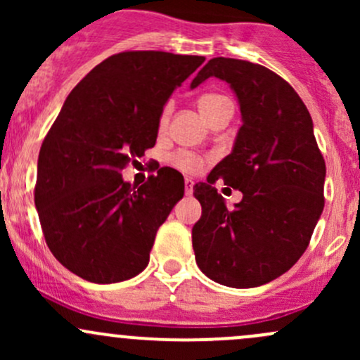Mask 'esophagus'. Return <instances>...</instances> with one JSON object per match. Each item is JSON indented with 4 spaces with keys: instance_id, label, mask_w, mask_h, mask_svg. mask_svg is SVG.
<instances>
[{
    "instance_id": "1",
    "label": "esophagus",
    "mask_w": 360,
    "mask_h": 360,
    "mask_svg": "<svg viewBox=\"0 0 360 360\" xmlns=\"http://www.w3.org/2000/svg\"><path fill=\"white\" fill-rule=\"evenodd\" d=\"M193 181L191 179H188L186 177V181H184V190H186V195H191L193 193Z\"/></svg>"
}]
</instances>
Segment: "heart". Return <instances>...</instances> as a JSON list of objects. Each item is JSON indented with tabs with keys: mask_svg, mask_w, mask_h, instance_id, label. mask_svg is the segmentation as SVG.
<instances>
[{
	"mask_svg": "<svg viewBox=\"0 0 360 360\" xmlns=\"http://www.w3.org/2000/svg\"><path fill=\"white\" fill-rule=\"evenodd\" d=\"M226 104H230V101L224 99V97L216 96V94H205V96H202L200 99H198V110H200L203 118L209 120L214 112L219 111L221 108L226 106ZM167 118H169V108L163 111L162 125L167 122ZM174 163H176V167H179L181 170L190 174L198 172L203 167V160L193 153H177L176 157H174Z\"/></svg>",
	"mask_w": 360,
	"mask_h": 360,
	"instance_id": "b5f03b06",
	"label": "heart"
}]
</instances>
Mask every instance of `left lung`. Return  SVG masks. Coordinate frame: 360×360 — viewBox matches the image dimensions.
<instances>
[{
    "mask_svg": "<svg viewBox=\"0 0 360 360\" xmlns=\"http://www.w3.org/2000/svg\"><path fill=\"white\" fill-rule=\"evenodd\" d=\"M230 85L242 127L233 148L193 186L202 217L191 230L198 268L217 284L249 289L281 277L301 257L324 210L326 162L296 90L268 68L214 57L191 82ZM243 191L230 211L213 184Z\"/></svg>",
    "mask_w": 360,
    "mask_h": 360,
    "instance_id": "1",
    "label": "left lung"
}]
</instances>
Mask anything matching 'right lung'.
Here are the masks:
<instances>
[{"instance_id": "1", "label": "right lung", "mask_w": 360, "mask_h": 360, "mask_svg": "<svg viewBox=\"0 0 360 360\" xmlns=\"http://www.w3.org/2000/svg\"><path fill=\"white\" fill-rule=\"evenodd\" d=\"M203 60L155 50L116 53L64 101L39 150L34 205L46 245L78 277L115 284L150 263L184 179L163 167L136 188L122 170L155 146L167 101Z\"/></svg>"}]
</instances>
